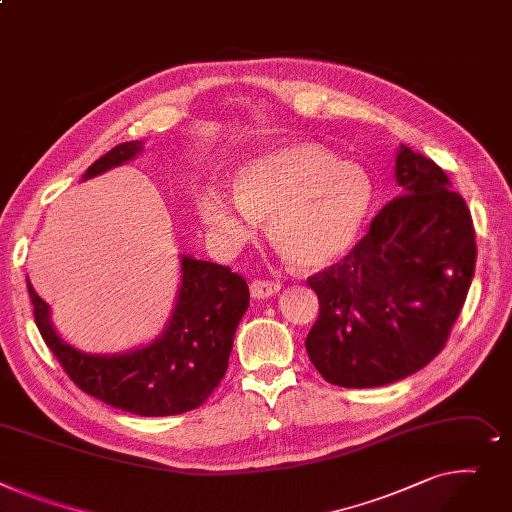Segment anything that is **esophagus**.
Listing matches in <instances>:
<instances>
[{
    "label": "esophagus",
    "instance_id": "obj_1",
    "mask_svg": "<svg viewBox=\"0 0 512 512\" xmlns=\"http://www.w3.org/2000/svg\"><path fill=\"white\" fill-rule=\"evenodd\" d=\"M281 291V283H275V281H262V279H256L252 281L250 285V293L254 299H266V297H273Z\"/></svg>",
    "mask_w": 512,
    "mask_h": 512
}]
</instances>
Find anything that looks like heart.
I'll return each mask as SVG.
<instances>
[{
  "instance_id": "obj_1",
  "label": "heart",
  "mask_w": 512,
  "mask_h": 512,
  "mask_svg": "<svg viewBox=\"0 0 512 512\" xmlns=\"http://www.w3.org/2000/svg\"><path fill=\"white\" fill-rule=\"evenodd\" d=\"M235 198L208 190L204 221L233 244L254 237L270 221L279 250L299 268L341 260L357 242L374 202L370 175L320 144L295 142L239 167Z\"/></svg>"
}]
</instances>
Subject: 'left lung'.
<instances>
[{
    "label": "left lung",
    "instance_id": "left-lung-1",
    "mask_svg": "<svg viewBox=\"0 0 512 512\" xmlns=\"http://www.w3.org/2000/svg\"><path fill=\"white\" fill-rule=\"evenodd\" d=\"M399 196L341 262L308 279L320 314L306 339L330 384L372 388L407 378L442 351L473 279L475 229L446 173L399 146Z\"/></svg>",
    "mask_w": 512,
    "mask_h": 512
}]
</instances>
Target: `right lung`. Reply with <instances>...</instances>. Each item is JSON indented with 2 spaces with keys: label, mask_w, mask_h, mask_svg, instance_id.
Segmentation results:
<instances>
[{
  "label": "right lung",
  "mask_w": 512,
  "mask_h": 512,
  "mask_svg": "<svg viewBox=\"0 0 512 512\" xmlns=\"http://www.w3.org/2000/svg\"><path fill=\"white\" fill-rule=\"evenodd\" d=\"M142 148L140 140L117 144L82 179L136 159ZM179 266L182 283L161 335L144 347L113 355L86 353L62 339L49 304L26 279L39 333L80 390L115 409L163 417L200 407L219 386L229 366L235 328L250 306V289L231 268L215 262L179 254Z\"/></svg>",
  "instance_id": "1"
}]
</instances>
